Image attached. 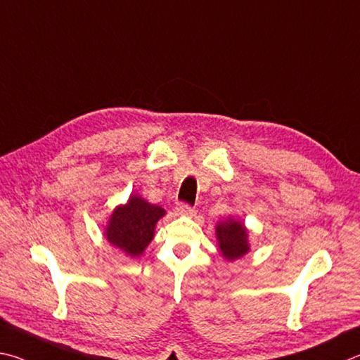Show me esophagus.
Returning a JSON list of instances; mask_svg holds the SVG:
<instances>
[{
	"mask_svg": "<svg viewBox=\"0 0 360 360\" xmlns=\"http://www.w3.org/2000/svg\"><path fill=\"white\" fill-rule=\"evenodd\" d=\"M176 212H179L180 215H185V217H193L194 213H196L194 207L188 205V204H180L179 207H176Z\"/></svg>",
	"mask_w": 360,
	"mask_h": 360,
	"instance_id": "1",
	"label": "esophagus"
}]
</instances>
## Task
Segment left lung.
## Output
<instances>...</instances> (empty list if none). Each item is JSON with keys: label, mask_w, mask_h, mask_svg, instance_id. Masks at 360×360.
Wrapping results in <instances>:
<instances>
[{"label": "left lung", "mask_w": 360, "mask_h": 360, "mask_svg": "<svg viewBox=\"0 0 360 360\" xmlns=\"http://www.w3.org/2000/svg\"><path fill=\"white\" fill-rule=\"evenodd\" d=\"M217 240L219 253L228 261H236L250 251L248 231L242 221L234 218L217 224Z\"/></svg>", "instance_id": "obj_1"}]
</instances>
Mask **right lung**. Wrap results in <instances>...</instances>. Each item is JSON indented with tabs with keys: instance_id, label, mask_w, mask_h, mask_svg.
I'll use <instances>...</instances> for the list:
<instances>
[{
	"instance_id": "add662e5",
	"label": "right lung",
	"mask_w": 360,
	"mask_h": 360,
	"mask_svg": "<svg viewBox=\"0 0 360 360\" xmlns=\"http://www.w3.org/2000/svg\"><path fill=\"white\" fill-rule=\"evenodd\" d=\"M166 210L160 205L148 204L137 194L129 196L128 202L112 212L105 226V238L113 247L131 257L141 256L153 240L155 226Z\"/></svg>"
}]
</instances>
